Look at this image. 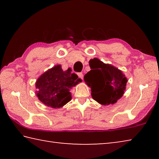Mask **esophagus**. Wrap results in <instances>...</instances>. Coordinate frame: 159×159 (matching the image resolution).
I'll list each match as a JSON object with an SVG mask.
<instances>
[{
	"label": "esophagus",
	"mask_w": 159,
	"mask_h": 159,
	"mask_svg": "<svg viewBox=\"0 0 159 159\" xmlns=\"http://www.w3.org/2000/svg\"><path fill=\"white\" fill-rule=\"evenodd\" d=\"M78 76H79V77L80 78V79L83 80V74L82 73H78Z\"/></svg>",
	"instance_id": "34e87169"
}]
</instances>
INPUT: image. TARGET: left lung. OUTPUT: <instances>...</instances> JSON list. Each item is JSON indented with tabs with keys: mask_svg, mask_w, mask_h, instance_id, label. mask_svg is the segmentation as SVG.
I'll return each instance as SVG.
<instances>
[{
	"mask_svg": "<svg viewBox=\"0 0 159 159\" xmlns=\"http://www.w3.org/2000/svg\"><path fill=\"white\" fill-rule=\"evenodd\" d=\"M91 70L84 80L91 88L93 99L102 105L115 104L123 95L127 78L116 67L104 64L98 58L89 61Z\"/></svg>",
	"mask_w": 159,
	"mask_h": 159,
	"instance_id": "1",
	"label": "left lung"
}]
</instances>
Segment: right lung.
<instances>
[{"label": "right lung", "mask_w": 159, "mask_h": 159, "mask_svg": "<svg viewBox=\"0 0 159 159\" xmlns=\"http://www.w3.org/2000/svg\"><path fill=\"white\" fill-rule=\"evenodd\" d=\"M81 80L76 74H71V69L64 71L60 64H58L37 79L36 95L45 105L60 108L71 99L70 89Z\"/></svg>", "instance_id": "obj_1"}]
</instances>
